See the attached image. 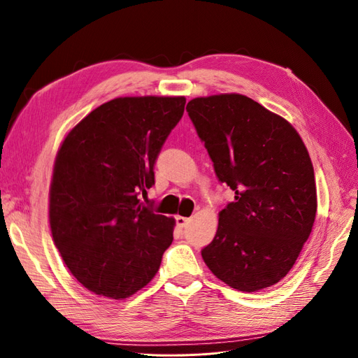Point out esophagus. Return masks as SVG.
Returning <instances> with one entry per match:
<instances>
[{"instance_id": "esophagus-1", "label": "esophagus", "mask_w": 358, "mask_h": 358, "mask_svg": "<svg viewBox=\"0 0 358 358\" xmlns=\"http://www.w3.org/2000/svg\"><path fill=\"white\" fill-rule=\"evenodd\" d=\"M176 222H177V227L182 229V228L187 227V224H189V217H185V216H177V217H176Z\"/></svg>"}]
</instances>
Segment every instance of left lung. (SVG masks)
<instances>
[{
    "mask_svg": "<svg viewBox=\"0 0 358 358\" xmlns=\"http://www.w3.org/2000/svg\"><path fill=\"white\" fill-rule=\"evenodd\" d=\"M187 113L217 180L236 193L201 257L231 288L275 285L297 260L316 217L315 171L301 137L237 93L196 98Z\"/></svg>",
    "mask_w": 358,
    "mask_h": 358,
    "instance_id": "left-lung-1",
    "label": "left lung"
}]
</instances>
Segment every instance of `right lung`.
<instances>
[{
    "label": "right lung",
    "mask_w": 358,
    "mask_h": 358,
    "mask_svg": "<svg viewBox=\"0 0 358 358\" xmlns=\"http://www.w3.org/2000/svg\"><path fill=\"white\" fill-rule=\"evenodd\" d=\"M185 98H117L93 110L58 150L50 192L52 238L73 276L126 299L157 275L174 220L138 199L155 184L158 155Z\"/></svg>",
    "instance_id": "add662e5"
}]
</instances>
